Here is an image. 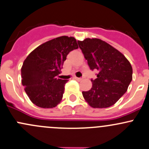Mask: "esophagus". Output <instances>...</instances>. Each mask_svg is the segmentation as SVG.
I'll return each mask as SVG.
<instances>
[{
    "instance_id": "1",
    "label": "esophagus",
    "mask_w": 149,
    "mask_h": 149,
    "mask_svg": "<svg viewBox=\"0 0 149 149\" xmlns=\"http://www.w3.org/2000/svg\"><path fill=\"white\" fill-rule=\"evenodd\" d=\"M75 79L77 80V81H81L83 80L82 78H78V77H75Z\"/></svg>"
}]
</instances>
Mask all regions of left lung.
I'll return each mask as SVG.
<instances>
[{
  "label": "left lung",
  "mask_w": 149,
  "mask_h": 149,
  "mask_svg": "<svg viewBox=\"0 0 149 149\" xmlns=\"http://www.w3.org/2000/svg\"><path fill=\"white\" fill-rule=\"evenodd\" d=\"M90 69L97 70L92 88L83 96L93 108H108L115 104L127 91L132 81L131 63L120 51L98 38L78 40Z\"/></svg>",
  "instance_id": "obj_1"
}]
</instances>
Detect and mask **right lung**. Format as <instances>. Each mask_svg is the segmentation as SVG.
Segmentation results:
<instances>
[{"label":"right lung","mask_w":149,"mask_h":149,"mask_svg":"<svg viewBox=\"0 0 149 149\" xmlns=\"http://www.w3.org/2000/svg\"><path fill=\"white\" fill-rule=\"evenodd\" d=\"M78 48L73 37L61 36L43 43L27 56L21 68V82L32 103L51 109L61 102L68 80L57 76L67 55Z\"/></svg>","instance_id":"add662e5"}]
</instances>
